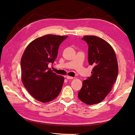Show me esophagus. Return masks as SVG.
Segmentation results:
<instances>
[{"instance_id":"esophagus-1","label":"esophagus","mask_w":135,"mask_h":135,"mask_svg":"<svg viewBox=\"0 0 135 135\" xmlns=\"http://www.w3.org/2000/svg\"><path fill=\"white\" fill-rule=\"evenodd\" d=\"M65 77L66 78V79H68V80H70V79H73V77H70V76H65Z\"/></svg>"}]
</instances>
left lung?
I'll return each instance as SVG.
<instances>
[{
	"mask_svg": "<svg viewBox=\"0 0 135 135\" xmlns=\"http://www.w3.org/2000/svg\"><path fill=\"white\" fill-rule=\"evenodd\" d=\"M82 40L88 46V62L94 66L92 75L84 80L78 98L89 105L102 101L117 80V59L112 47L106 41L95 36H85Z\"/></svg>",
	"mask_w": 135,
	"mask_h": 135,
	"instance_id": "left-lung-1",
	"label": "left lung"
}]
</instances>
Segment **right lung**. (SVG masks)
<instances>
[{"instance_id":"right-lung-1","label":"right lung","mask_w":135,"mask_h":135,"mask_svg":"<svg viewBox=\"0 0 135 135\" xmlns=\"http://www.w3.org/2000/svg\"><path fill=\"white\" fill-rule=\"evenodd\" d=\"M66 36L47 35L30 43L21 60L22 81L27 91L41 102L51 101L61 92L64 77L48 68L57 57L59 45Z\"/></svg>"}]
</instances>
